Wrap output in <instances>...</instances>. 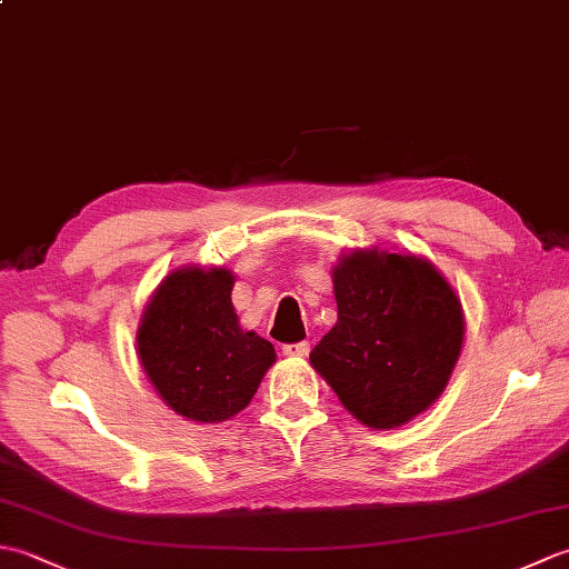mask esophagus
<instances>
[{"label": "esophagus", "instance_id": "esophagus-1", "mask_svg": "<svg viewBox=\"0 0 569 569\" xmlns=\"http://www.w3.org/2000/svg\"><path fill=\"white\" fill-rule=\"evenodd\" d=\"M308 352H310V345H308V342L283 345V355H286V357H306Z\"/></svg>", "mask_w": 569, "mask_h": 569}]
</instances>
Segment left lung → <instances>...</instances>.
Segmentation results:
<instances>
[{
	"instance_id": "1",
	"label": "left lung",
	"mask_w": 569,
	"mask_h": 569,
	"mask_svg": "<svg viewBox=\"0 0 569 569\" xmlns=\"http://www.w3.org/2000/svg\"><path fill=\"white\" fill-rule=\"evenodd\" d=\"M337 322L310 365L369 428H398L442 393L462 349V306L432 263L355 251L335 269Z\"/></svg>"
}]
</instances>
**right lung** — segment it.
Listing matches in <instances>:
<instances>
[{
    "label": "right lung",
    "mask_w": 569,
    "mask_h": 569,
    "mask_svg": "<svg viewBox=\"0 0 569 569\" xmlns=\"http://www.w3.org/2000/svg\"><path fill=\"white\" fill-rule=\"evenodd\" d=\"M227 269H180L159 286L137 335L153 389L178 416L220 422L247 408L273 345L239 328Z\"/></svg>",
    "instance_id": "1"
}]
</instances>
